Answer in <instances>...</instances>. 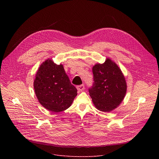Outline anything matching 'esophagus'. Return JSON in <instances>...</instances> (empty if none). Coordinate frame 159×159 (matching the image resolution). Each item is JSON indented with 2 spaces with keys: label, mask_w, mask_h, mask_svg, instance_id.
I'll use <instances>...</instances> for the list:
<instances>
[{
  "label": "esophagus",
  "mask_w": 159,
  "mask_h": 159,
  "mask_svg": "<svg viewBox=\"0 0 159 159\" xmlns=\"http://www.w3.org/2000/svg\"><path fill=\"white\" fill-rule=\"evenodd\" d=\"M77 90H79V92L82 91V90L84 89V85L82 84V85H77Z\"/></svg>",
  "instance_id": "esophagus-1"
}]
</instances>
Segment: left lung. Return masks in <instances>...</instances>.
Returning a JSON list of instances; mask_svg holds the SVG:
<instances>
[{
  "mask_svg": "<svg viewBox=\"0 0 159 159\" xmlns=\"http://www.w3.org/2000/svg\"><path fill=\"white\" fill-rule=\"evenodd\" d=\"M93 73L94 82L89 89V95L98 110L110 112L121 104L125 96V78L116 63L109 58L102 64L95 65Z\"/></svg>",
  "mask_w": 159,
  "mask_h": 159,
  "instance_id": "1",
  "label": "left lung"
}]
</instances>
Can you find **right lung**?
Segmentation results:
<instances>
[{
	"mask_svg": "<svg viewBox=\"0 0 159 159\" xmlns=\"http://www.w3.org/2000/svg\"><path fill=\"white\" fill-rule=\"evenodd\" d=\"M34 89L39 103L53 112L69 108L77 95V90L71 84L63 65H57L51 59L39 67Z\"/></svg>",
	"mask_w": 159,
	"mask_h": 159,
	"instance_id": "add662e5",
	"label": "right lung"
}]
</instances>
